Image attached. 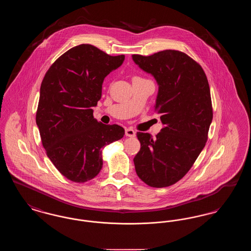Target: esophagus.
Here are the masks:
<instances>
[{
    "instance_id": "1",
    "label": "esophagus",
    "mask_w": 251,
    "mask_h": 251,
    "mask_svg": "<svg viewBox=\"0 0 251 251\" xmlns=\"http://www.w3.org/2000/svg\"><path fill=\"white\" fill-rule=\"evenodd\" d=\"M125 135L129 137H134L135 136V131H133L131 128H128L125 130Z\"/></svg>"
}]
</instances>
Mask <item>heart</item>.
Returning <instances> with one entry per match:
<instances>
[{"instance_id": "heart-1", "label": "heart", "mask_w": 251, "mask_h": 251, "mask_svg": "<svg viewBox=\"0 0 251 251\" xmlns=\"http://www.w3.org/2000/svg\"><path fill=\"white\" fill-rule=\"evenodd\" d=\"M136 78H140V77H138V76H134V77H133V79H136Z\"/></svg>"}]
</instances>
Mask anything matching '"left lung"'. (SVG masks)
Segmentation results:
<instances>
[{
  "label": "left lung",
  "mask_w": 251,
  "mask_h": 251,
  "mask_svg": "<svg viewBox=\"0 0 251 251\" xmlns=\"http://www.w3.org/2000/svg\"><path fill=\"white\" fill-rule=\"evenodd\" d=\"M132 59L159 84L155 109L164 124L154 139L137 132L141 148L133 158L135 171L149 186L167 187L186 175L205 147L213 120L210 86L201 66L182 51L133 54Z\"/></svg>",
  "instance_id": "left-lung-1"
}]
</instances>
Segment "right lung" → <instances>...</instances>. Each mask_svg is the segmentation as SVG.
I'll return each mask as SVG.
<instances>
[{
  "label": "right lung",
  "mask_w": 251,
  "mask_h": 251,
  "mask_svg": "<svg viewBox=\"0 0 251 251\" xmlns=\"http://www.w3.org/2000/svg\"><path fill=\"white\" fill-rule=\"evenodd\" d=\"M90 44L70 49L55 60L40 86L36 121L47 156L67 179L84 182L102 167V150L125 131L94 119L104 78L123 63Z\"/></svg>",
  "instance_id": "add662e5"
}]
</instances>
